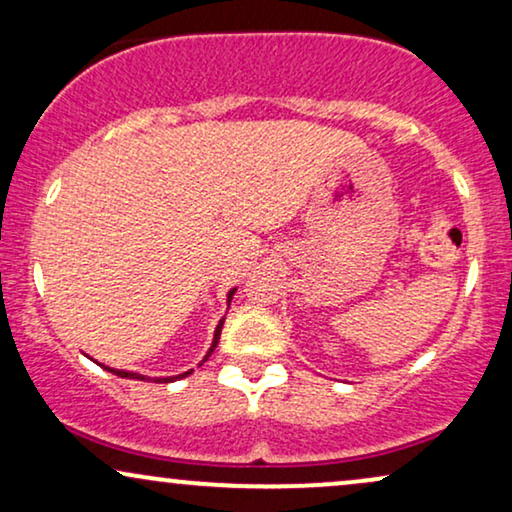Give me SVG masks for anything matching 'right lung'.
I'll return each mask as SVG.
<instances>
[{
    "label": "right lung",
    "instance_id": "1",
    "mask_svg": "<svg viewBox=\"0 0 512 512\" xmlns=\"http://www.w3.org/2000/svg\"><path fill=\"white\" fill-rule=\"evenodd\" d=\"M233 296H235V289L228 293V305H230V300H233ZM226 319V317H223ZM223 319L219 321V326H216V333H214V342H212V347H209V352H207V356L214 352V347L219 345V335H221V328H223ZM205 356V359H207ZM109 373H114V375H118V377H130V380H151V377H146V375H139V373H130V370H116V368H107ZM186 375H191V370H188V373H184V375H177V377H186ZM177 377H153V382H172V380H177Z\"/></svg>",
    "mask_w": 512,
    "mask_h": 512
}]
</instances>
